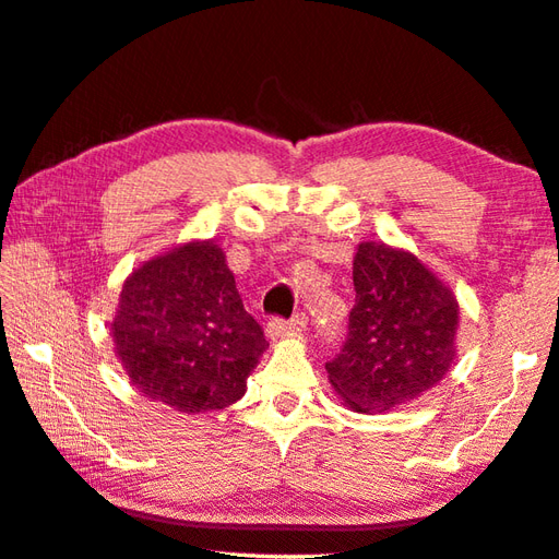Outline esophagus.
Masks as SVG:
<instances>
[{"label": "esophagus", "instance_id": "esophagus-1", "mask_svg": "<svg viewBox=\"0 0 559 559\" xmlns=\"http://www.w3.org/2000/svg\"><path fill=\"white\" fill-rule=\"evenodd\" d=\"M306 324H308L306 312H298V314H293L290 320H281V318L271 320L269 328H266V334L271 340H278V337H286V334L302 332V330H306Z\"/></svg>", "mask_w": 559, "mask_h": 559}]
</instances>
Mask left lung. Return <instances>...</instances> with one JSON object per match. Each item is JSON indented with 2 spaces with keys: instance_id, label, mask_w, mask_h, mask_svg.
Returning a JSON list of instances; mask_svg holds the SVG:
<instances>
[{
  "instance_id": "8db88e82",
  "label": "left lung",
  "mask_w": 559,
  "mask_h": 559,
  "mask_svg": "<svg viewBox=\"0 0 559 559\" xmlns=\"http://www.w3.org/2000/svg\"><path fill=\"white\" fill-rule=\"evenodd\" d=\"M347 342L324 364L332 389L357 413H385L440 383L456 357L454 293L411 251L361 241L352 263Z\"/></svg>"
}]
</instances>
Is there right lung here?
Here are the masks:
<instances>
[{
  "label": "right lung",
  "mask_w": 559,
  "mask_h": 559,
  "mask_svg": "<svg viewBox=\"0 0 559 559\" xmlns=\"http://www.w3.org/2000/svg\"><path fill=\"white\" fill-rule=\"evenodd\" d=\"M111 340L139 393L188 415L237 403L269 347L212 239L188 241L131 271Z\"/></svg>",
  "instance_id": "right-lung-1"
}]
</instances>
